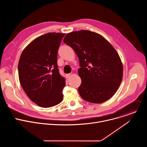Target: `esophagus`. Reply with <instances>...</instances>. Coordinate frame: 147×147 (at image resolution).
Wrapping results in <instances>:
<instances>
[{"instance_id":"1","label":"esophagus","mask_w":147,"mask_h":147,"mask_svg":"<svg viewBox=\"0 0 147 147\" xmlns=\"http://www.w3.org/2000/svg\"><path fill=\"white\" fill-rule=\"evenodd\" d=\"M71 75H72V74H71V73H70V74H67L66 75V76L67 78H69Z\"/></svg>"}]
</instances>
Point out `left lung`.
<instances>
[{"instance_id":"obj_1","label":"left lung","mask_w":147,"mask_h":147,"mask_svg":"<svg viewBox=\"0 0 147 147\" xmlns=\"http://www.w3.org/2000/svg\"><path fill=\"white\" fill-rule=\"evenodd\" d=\"M63 42L74 49L79 59L81 98L94 103L111 98L120 85L123 72L121 60L113 47L100 34L88 30L68 33Z\"/></svg>"}]
</instances>
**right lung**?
Here are the masks:
<instances>
[{"label":"right lung","mask_w":147,"mask_h":147,"mask_svg":"<svg viewBox=\"0 0 147 147\" xmlns=\"http://www.w3.org/2000/svg\"><path fill=\"white\" fill-rule=\"evenodd\" d=\"M65 34L49 32L34 39L20 56L18 69L21 86L39 107L50 108L63 98L66 80L59 71L57 51Z\"/></svg>","instance_id":"right-lung-1"}]
</instances>
